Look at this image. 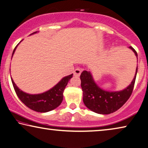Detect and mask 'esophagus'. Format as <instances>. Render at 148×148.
Listing matches in <instances>:
<instances>
[{
	"label": "esophagus",
	"mask_w": 148,
	"mask_h": 148,
	"mask_svg": "<svg viewBox=\"0 0 148 148\" xmlns=\"http://www.w3.org/2000/svg\"><path fill=\"white\" fill-rule=\"evenodd\" d=\"M82 70L81 69H79V68H78V69H75L74 72V76H79V75H80L81 72H82Z\"/></svg>",
	"instance_id": "34e87169"
}]
</instances>
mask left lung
<instances>
[{
  "label": "left lung",
  "mask_w": 148,
  "mask_h": 148,
  "mask_svg": "<svg viewBox=\"0 0 148 148\" xmlns=\"http://www.w3.org/2000/svg\"><path fill=\"white\" fill-rule=\"evenodd\" d=\"M136 57V51L132 47ZM138 67L132 82L127 88L118 91H108L103 90L95 82L91 72L84 70L80 75L81 87L83 91V101L91 111L98 114H107L115 112L127 101L132 94L134 86Z\"/></svg>",
  "instance_id": "8db88e82"
}]
</instances>
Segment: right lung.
<instances>
[{
	"label": "right lung",
	"instance_id": "obj_1",
	"mask_svg": "<svg viewBox=\"0 0 148 148\" xmlns=\"http://www.w3.org/2000/svg\"><path fill=\"white\" fill-rule=\"evenodd\" d=\"M37 32H34L32 34H36ZM19 43L14 49L12 57ZM72 75L73 74L64 77L57 85H55L51 90L44 93L34 95L23 92L18 88L16 84L14 82L12 78H11V80L16 94L23 104L33 111L39 112H46L56 109L61 103L63 99V92L68 82L72 78Z\"/></svg>",
	"mask_w": 148,
	"mask_h": 148
}]
</instances>
